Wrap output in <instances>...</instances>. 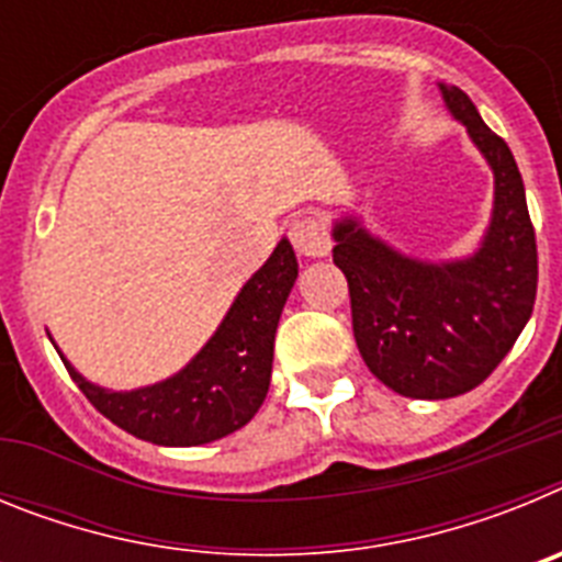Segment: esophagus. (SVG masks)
I'll return each instance as SVG.
<instances>
[{"label":"esophagus","mask_w":562,"mask_h":562,"mask_svg":"<svg viewBox=\"0 0 562 562\" xmlns=\"http://www.w3.org/2000/svg\"><path fill=\"white\" fill-rule=\"evenodd\" d=\"M292 247L297 250V256L306 258H321L329 252V233L321 220H297L290 227Z\"/></svg>","instance_id":"1"}]
</instances>
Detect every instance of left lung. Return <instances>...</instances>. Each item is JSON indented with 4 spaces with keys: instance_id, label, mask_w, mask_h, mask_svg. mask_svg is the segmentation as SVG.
I'll return each instance as SVG.
<instances>
[{
    "instance_id": "left-lung-1",
    "label": "left lung",
    "mask_w": 562,
    "mask_h": 562,
    "mask_svg": "<svg viewBox=\"0 0 562 562\" xmlns=\"http://www.w3.org/2000/svg\"><path fill=\"white\" fill-rule=\"evenodd\" d=\"M439 92L495 180L475 252L428 261L374 236L357 213L331 225L357 349L382 385L411 400H450L481 385L532 317L538 292V245L513 151L459 87L439 83Z\"/></svg>"
}]
</instances>
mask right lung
I'll use <instances>...</instances> for the list:
<instances>
[{
	"label": "right lung",
	"instance_id": "right-lung-1",
	"mask_svg": "<svg viewBox=\"0 0 562 562\" xmlns=\"http://www.w3.org/2000/svg\"><path fill=\"white\" fill-rule=\"evenodd\" d=\"M297 278L290 238H281L207 342L177 374L132 391L95 385L61 355L69 376L92 405L126 434L162 448H196L245 428L261 408L272 374V346Z\"/></svg>",
	"mask_w": 562,
	"mask_h": 562
}]
</instances>
